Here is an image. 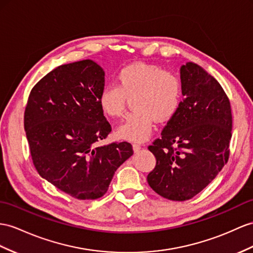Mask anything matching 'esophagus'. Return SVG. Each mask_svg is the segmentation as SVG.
<instances>
[{"label": "esophagus", "instance_id": "1", "mask_svg": "<svg viewBox=\"0 0 253 253\" xmlns=\"http://www.w3.org/2000/svg\"><path fill=\"white\" fill-rule=\"evenodd\" d=\"M132 147H133V151L135 152V153H138L141 148H142V146H141V144H139V143H133L132 144Z\"/></svg>", "mask_w": 253, "mask_h": 253}]
</instances>
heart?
Segmentation results:
<instances>
[{
  "mask_svg": "<svg viewBox=\"0 0 253 253\" xmlns=\"http://www.w3.org/2000/svg\"><path fill=\"white\" fill-rule=\"evenodd\" d=\"M115 85L106 86L98 96V106L109 119H120L131 98L133 112L118 128L122 139L142 142L150 137L154 121L166 122L176 113L182 99V84L176 74L156 65L134 63L115 75Z\"/></svg>",
  "mask_w": 253,
  "mask_h": 253,
  "instance_id": "b5f03b06",
  "label": "heart"
}]
</instances>
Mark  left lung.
<instances>
[{"label":"left lung","instance_id":"obj_1","mask_svg":"<svg viewBox=\"0 0 253 253\" xmlns=\"http://www.w3.org/2000/svg\"><path fill=\"white\" fill-rule=\"evenodd\" d=\"M179 71L183 100L148 146L156 167L147 183L172 201L189 200L211 183L228 163L232 137L230 101L219 82L192 62Z\"/></svg>","mask_w":253,"mask_h":253}]
</instances>
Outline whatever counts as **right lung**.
<instances>
[{
    "mask_svg": "<svg viewBox=\"0 0 253 253\" xmlns=\"http://www.w3.org/2000/svg\"><path fill=\"white\" fill-rule=\"evenodd\" d=\"M105 71L84 60L57 66L31 90L24 129L40 175L80 200L101 198L132 156L128 142L96 146L111 126L98 106Z\"/></svg>",
    "mask_w": 253,
    "mask_h": 253,
    "instance_id": "add662e5",
    "label": "right lung"
}]
</instances>
